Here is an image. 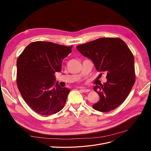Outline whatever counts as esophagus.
<instances>
[{
    "label": "esophagus",
    "mask_w": 151,
    "mask_h": 151,
    "mask_svg": "<svg viewBox=\"0 0 151 151\" xmlns=\"http://www.w3.org/2000/svg\"><path fill=\"white\" fill-rule=\"evenodd\" d=\"M81 89L82 90V91H83V93H88L90 91V89H86V88H81Z\"/></svg>",
    "instance_id": "34e87169"
}]
</instances>
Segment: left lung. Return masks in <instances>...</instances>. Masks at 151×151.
<instances>
[{
    "mask_svg": "<svg viewBox=\"0 0 151 151\" xmlns=\"http://www.w3.org/2000/svg\"><path fill=\"white\" fill-rule=\"evenodd\" d=\"M76 48L92 60L98 71L107 74L106 83L94 87L99 100L93 108L107 112L120 106L135 83L134 57L127 44L120 38H101Z\"/></svg>",
    "mask_w": 151,
    "mask_h": 151,
    "instance_id": "left-lung-1",
    "label": "left lung"
}]
</instances>
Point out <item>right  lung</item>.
Listing matches in <instances>:
<instances>
[{
	"label": "right lung",
	"mask_w": 151,
	"mask_h": 151,
	"mask_svg": "<svg viewBox=\"0 0 151 151\" xmlns=\"http://www.w3.org/2000/svg\"><path fill=\"white\" fill-rule=\"evenodd\" d=\"M72 47L40 41L29 44L18 57V89L36 113L50 115L64 106L70 90L59 85L54 74L61 72L62 62Z\"/></svg>",
	"instance_id": "1"
}]
</instances>
